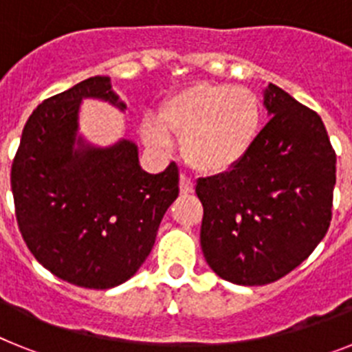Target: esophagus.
Wrapping results in <instances>:
<instances>
[{"label": "esophagus", "instance_id": "34e87169", "mask_svg": "<svg viewBox=\"0 0 352 352\" xmlns=\"http://www.w3.org/2000/svg\"><path fill=\"white\" fill-rule=\"evenodd\" d=\"M179 192L185 195L194 192V182H192L188 176H185V174H182V176H179Z\"/></svg>", "mask_w": 352, "mask_h": 352}]
</instances>
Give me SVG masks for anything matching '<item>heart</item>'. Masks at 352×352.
I'll list each match as a JSON object with an SVG mask.
<instances>
[{"instance_id":"heart-1","label":"heart","mask_w":352,"mask_h":352,"mask_svg":"<svg viewBox=\"0 0 352 352\" xmlns=\"http://www.w3.org/2000/svg\"><path fill=\"white\" fill-rule=\"evenodd\" d=\"M263 130V107L254 91L226 82H199L162 102L158 120L142 121V138L155 148L182 138V155L210 176L231 173L256 148Z\"/></svg>"}]
</instances>
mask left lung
<instances>
[{
  "mask_svg": "<svg viewBox=\"0 0 352 352\" xmlns=\"http://www.w3.org/2000/svg\"><path fill=\"white\" fill-rule=\"evenodd\" d=\"M270 121L247 160L199 178L201 248L220 278L264 285L300 266L328 232L337 157L319 114L270 82Z\"/></svg>",
  "mask_w": 352,
  "mask_h": 352,
  "instance_id": "left-lung-1",
  "label": "left lung"
}]
</instances>
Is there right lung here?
Listing matches in <instances>:
<instances>
[{"mask_svg":"<svg viewBox=\"0 0 352 352\" xmlns=\"http://www.w3.org/2000/svg\"><path fill=\"white\" fill-rule=\"evenodd\" d=\"M86 98L126 109L107 76L43 100L23 130L12 194L19 229L43 268L79 287L111 289L149 256L179 194V173L174 162L164 173H146L126 138L105 148L89 142L79 132Z\"/></svg>","mask_w":352,"mask_h":352,"instance_id":"1","label":"right lung"}]
</instances>
